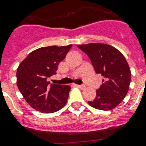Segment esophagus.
<instances>
[{
  "instance_id": "1",
  "label": "esophagus",
  "mask_w": 146,
  "mask_h": 146,
  "mask_svg": "<svg viewBox=\"0 0 146 146\" xmlns=\"http://www.w3.org/2000/svg\"><path fill=\"white\" fill-rule=\"evenodd\" d=\"M76 86L78 87V88H80V89H84L85 88H86V86H85L84 85H76Z\"/></svg>"
}]
</instances>
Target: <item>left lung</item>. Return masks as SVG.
<instances>
[{
  "instance_id": "obj_1",
  "label": "left lung",
  "mask_w": 146,
  "mask_h": 146,
  "mask_svg": "<svg viewBox=\"0 0 146 146\" xmlns=\"http://www.w3.org/2000/svg\"><path fill=\"white\" fill-rule=\"evenodd\" d=\"M77 47L88 55L96 73L104 77L90 106L103 111L116 108L126 97L131 80V72L124 56L106 44L89 43Z\"/></svg>"
}]
</instances>
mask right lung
<instances>
[{
	"mask_svg": "<svg viewBox=\"0 0 146 146\" xmlns=\"http://www.w3.org/2000/svg\"><path fill=\"white\" fill-rule=\"evenodd\" d=\"M72 44L40 48L31 52L19 64L17 84L26 102L44 113L59 111L66 104L70 87L52 84L47 79L56 74L58 64L65 58Z\"/></svg>",
	"mask_w": 146,
	"mask_h": 146,
	"instance_id": "right-lung-1",
	"label": "right lung"
}]
</instances>
